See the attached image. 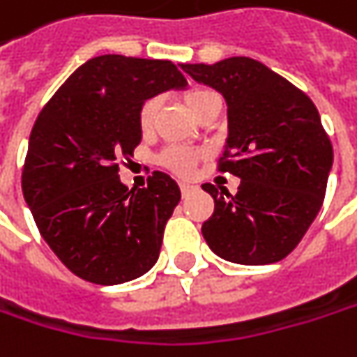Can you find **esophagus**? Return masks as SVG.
Masks as SVG:
<instances>
[{"label":"esophagus","mask_w":357,"mask_h":357,"mask_svg":"<svg viewBox=\"0 0 357 357\" xmlns=\"http://www.w3.org/2000/svg\"><path fill=\"white\" fill-rule=\"evenodd\" d=\"M178 187H181V192H183L185 197H187L188 192H192V190L197 188V187H195V185H190V183H181Z\"/></svg>","instance_id":"34e87169"}]
</instances>
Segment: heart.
<instances>
[{
    "mask_svg": "<svg viewBox=\"0 0 357 357\" xmlns=\"http://www.w3.org/2000/svg\"><path fill=\"white\" fill-rule=\"evenodd\" d=\"M219 98L208 92V90H203V88H195V90H188L185 94V104L188 106V110L199 118L206 108H211L213 104H217ZM156 110H158V102L156 98L144 100L138 108V116H136V122H138V130L149 136V134L154 130V118H156ZM199 152L188 149V146H169L165 151L160 152L158 160L162 167H167L172 172L181 174V176H187L190 170L195 169L197 160H199Z\"/></svg>",
    "mask_w": 357,
    "mask_h": 357,
    "instance_id": "obj_1",
    "label": "heart"
}]
</instances>
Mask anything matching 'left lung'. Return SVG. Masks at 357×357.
Wrapping results in <instances>:
<instances>
[{"label":"left lung","instance_id":"8db88e82","mask_svg":"<svg viewBox=\"0 0 357 357\" xmlns=\"http://www.w3.org/2000/svg\"><path fill=\"white\" fill-rule=\"evenodd\" d=\"M227 100L229 138L219 170L241 178L235 195L205 183L215 211L203 223L211 251L239 265L285 259L324 205L333 149L312 98L265 63L227 58L183 63Z\"/></svg>","mask_w":357,"mask_h":357}]
</instances>
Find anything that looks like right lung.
Returning <instances> with one entry per match:
<instances>
[{
	"label": "right lung",
	"instance_id": "add662e5",
	"mask_svg": "<svg viewBox=\"0 0 357 357\" xmlns=\"http://www.w3.org/2000/svg\"><path fill=\"white\" fill-rule=\"evenodd\" d=\"M185 86L169 60L108 54L82 63L38 114L22 190L42 237L74 275L118 285L156 263L178 185L156 170L149 187L128 190L118 165L140 144V104Z\"/></svg>",
	"mask_w": 357,
	"mask_h": 357
}]
</instances>
